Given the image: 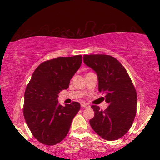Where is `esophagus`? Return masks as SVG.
Masks as SVG:
<instances>
[{
	"label": "esophagus",
	"mask_w": 160,
	"mask_h": 160,
	"mask_svg": "<svg viewBox=\"0 0 160 160\" xmlns=\"http://www.w3.org/2000/svg\"><path fill=\"white\" fill-rule=\"evenodd\" d=\"M81 107L83 108H89V107H90V106H89V104H88L82 103L81 104Z\"/></svg>",
	"instance_id": "esophagus-1"
}]
</instances>
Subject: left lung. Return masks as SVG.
<instances>
[{"label": "left lung", "instance_id": "left-lung-1", "mask_svg": "<svg viewBox=\"0 0 160 160\" xmlns=\"http://www.w3.org/2000/svg\"><path fill=\"white\" fill-rule=\"evenodd\" d=\"M83 62L96 72L98 91L105 94L108 107L92 105L95 116L91 127L108 141L122 138L131 128L136 114L137 93L127 71L117 58L108 55H84Z\"/></svg>", "mask_w": 160, "mask_h": 160}]
</instances>
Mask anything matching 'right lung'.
Returning a JSON list of instances; mask_svg holds the SVG:
<instances>
[{"label":"right lung","instance_id":"obj_1","mask_svg":"<svg viewBox=\"0 0 160 160\" xmlns=\"http://www.w3.org/2000/svg\"><path fill=\"white\" fill-rule=\"evenodd\" d=\"M82 63V56L58 57L42 62L26 86L23 114L34 137L42 144L55 145L68 133L71 122L80 109L73 102L65 107L58 104V93L68 88Z\"/></svg>","mask_w":160,"mask_h":160}]
</instances>
